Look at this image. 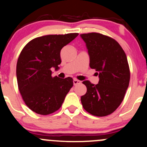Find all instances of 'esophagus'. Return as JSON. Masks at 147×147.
Masks as SVG:
<instances>
[{"label": "esophagus", "instance_id": "34e87169", "mask_svg": "<svg viewBox=\"0 0 147 147\" xmlns=\"http://www.w3.org/2000/svg\"><path fill=\"white\" fill-rule=\"evenodd\" d=\"M80 83H81V81L78 80H77V79H74V80H73L74 85H77V84H80Z\"/></svg>", "mask_w": 147, "mask_h": 147}]
</instances>
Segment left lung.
<instances>
[{
    "mask_svg": "<svg viewBox=\"0 0 147 147\" xmlns=\"http://www.w3.org/2000/svg\"><path fill=\"white\" fill-rule=\"evenodd\" d=\"M90 55V67L97 71L98 84L82 82L87 92L81 97L83 108L91 115L105 117L115 112L124 100L130 71L127 55L113 38L97 32L81 34Z\"/></svg>",
    "mask_w": 147,
    "mask_h": 147,
    "instance_id": "1",
    "label": "left lung"
}]
</instances>
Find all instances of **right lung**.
Here are the masks:
<instances>
[{"mask_svg":"<svg viewBox=\"0 0 147 147\" xmlns=\"http://www.w3.org/2000/svg\"><path fill=\"white\" fill-rule=\"evenodd\" d=\"M78 33L48 35L30 41L23 47L16 66L18 85L23 101L32 112L47 115L61 107L73 86L72 78L52 77L51 68L59 69L60 51Z\"/></svg>","mask_w":147,"mask_h":147,"instance_id":"right-lung-1","label":"right lung"}]
</instances>
